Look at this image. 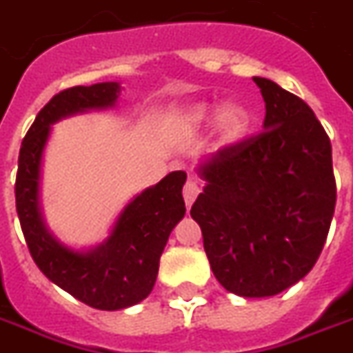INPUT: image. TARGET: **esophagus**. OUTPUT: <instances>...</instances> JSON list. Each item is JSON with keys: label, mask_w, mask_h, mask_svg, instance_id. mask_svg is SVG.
Instances as JSON below:
<instances>
[{"label": "esophagus", "mask_w": 353, "mask_h": 353, "mask_svg": "<svg viewBox=\"0 0 353 353\" xmlns=\"http://www.w3.org/2000/svg\"><path fill=\"white\" fill-rule=\"evenodd\" d=\"M184 201H185V206L190 208L191 204H193V201L196 199V195L201 193V185H199V182H196V179H193V176H190L188 179V182L184 184Z\"/></svg>", "instance_id": "esophagus-1"}]
</instances>
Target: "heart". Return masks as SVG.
Listing matches in <instances>:
<instances>
[{
  "label": "heart",
  "instance_id": "b5f03b06",
  "mask_svg": "<svg viewBox=\"0 0 353 353\" xmlns=\"http://www.w3.org/2000/svg\"><path fill=\"white\" fill-rule=\"evenodd\" d=\"M215 116V106L208 103H195L180 112L179 123L185 130H195ZM250 127V112L243 105L230 103L219 112L217 128L225 141H237Z\"/></svg>",
  "mask_w": 353,
  "mask_h": 353
}]
</instances>
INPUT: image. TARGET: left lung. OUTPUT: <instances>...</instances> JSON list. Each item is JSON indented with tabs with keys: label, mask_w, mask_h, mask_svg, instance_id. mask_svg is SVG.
<instances>
[{
	"label": "left lung",
	"mask_w": 353,
	"mask_h": 353,
	"mask_svg": "<svg viewBox=\"0 0 353 353\" xmlns=\"http://www.w3.org/2000/svg\"><path fill=\"white\" fill-rule=\"evenodd\" d=\"M263 130L221 147L201 165L206 188L191 206L204 250L226 291L272 296L302 280L326 243L337 185L332 143L294 94L254 77Z\"/></svg>",
	"instance_id": "8db88e82"
}]
</instances>
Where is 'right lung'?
Returning <instances> with one entry per match:
<instances>
[{
  "label": "right lung",
  "instance_id": "add662e5",
  "mask_svg": "<svg viewBox=\"0 0 353 353\" xmlns=\"http://www.w3.org/2000/svg\"><path fill=\"white\" fill-rule=\"evenodd\" d=\"M117 92V83H99L73 86L53 95L21 141L14 184L21 232L38 269L60 289L103 311L123 310L149 296L169 234L185 214V173L173 171L136 196L119 215L108 241L90 252L60 245L43 225L38 182L49 125L75 112L112 106Z\"/></svg>",
  "mask_w": 353,
  "mask_h": 353
}]
</instances>
